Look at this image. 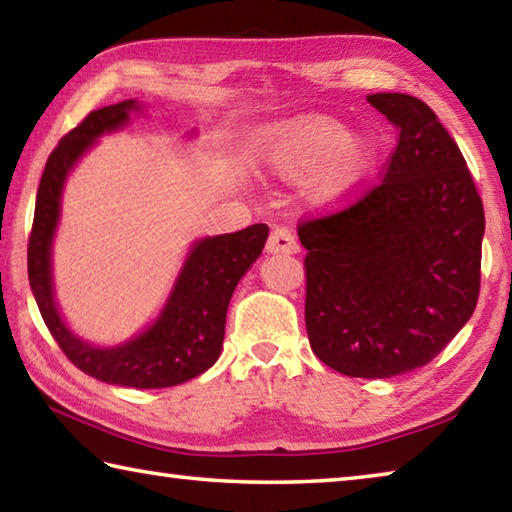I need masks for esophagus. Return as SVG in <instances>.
I'll use <instances>...</instances> for the list:
<instances>
[{"label": "esophagus", "instance_id": "1", "mask_svg": "<svg viewBox=\"0 0 512 512\" xmlns=\"http://www.w3.org/2000/svg\"><path fill=\"white\" fill-rule=\"evenodd\" d=\"M266 250L273 255H293L298 253V241L289 228H275L266 241Z\"/></svg>", "mask_w": 512, "mask_h": 512}]
</instances>
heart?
<instances>
[{"instance_id":"obj_1","label":"heart","mask_w":512,"mask_h":512,"mask_svg":"<svg viewBox=\"0 0 512 512\" xmlns=\"http://www.w3.org/2000/svg\"><path fill=\"white\" fill-rule=\"evenodd\" d=\"M259 158L284 180H298L309 172L307 194L325 207L352 203L375 169L370 140L348 135V128L329 115H302L266 128Z\"/></svg>"}]
</instances>
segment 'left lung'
<instances>
[{
  "instance_id": "left-lung-1",
  "label": "left lung",
  "mask_w": 512,
  "mask_h": 512,
  "mask_svg": "<svg viewBox=\"0 0 512 512\" xmlns=\"http://www.w3.org/2000/svg\"><path fill=\"white\" fill-rule=\"evenodd\" d=\"M397 128L381 180L341 210L298 223L305 325L316 357L348 377L427 366L474 314L483 201L436 112L409 94H370Z\"/></svg>"
}]
</instances>
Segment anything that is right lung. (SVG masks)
<instances>
[{"instance_id":"add662e5","label":"right lung","mask_w":512,"mask_h":512,"mask_svg":"<svg viewBox=\"0 0 512 512\" xmlns=\"http://www.w3.org/2000/svg\"><path fill=\"white\" fill-rule=\"evenodd\" d=\"M137 110L133 99L92 110L51 151L42 171L29 235V282L47 329L65 357L99 381L131 388H169L194 379L219 359L225 314L237 282L262 255L268 225L255 223L230 235L201 239L189 253L160 318L119 348H92L60 320L51 291V239L58 223L60 192L69 169L99 135L117 131Z\"/></svg>"}]
</instances>
